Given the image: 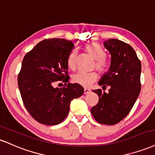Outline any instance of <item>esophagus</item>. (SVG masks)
<instances>
[{
	"instance_id": "1",
	"label": "esophagus",
	"mask_w": 155,
	"mask_h": 155,
	"mask_svg": "<svg viewBox=\"0 0 155 155\" xmlns=\"http://www.w3.org/2000/svg\"><path fill=\"white\" fill-rule=\"evenodd\" d=\"M90 92H91L90 89H87V88H85L84 89V94H88Z\"/></svg>"
}]
</instances>
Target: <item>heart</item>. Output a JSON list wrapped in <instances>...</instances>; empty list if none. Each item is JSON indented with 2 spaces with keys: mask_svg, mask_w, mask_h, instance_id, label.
Wrapping results in <instances>:
<instances>
[{
  "mask_svg": "<svg viewBox=\"0 0 155 155\" xmlns=\"http://www.w3.org/2000/svg\"><path fill=\"white\" fill-rule=\"evenodd\" d=\"M85 48L90 55L96 59V67L97 70L101 73L107 72L109 64L105 59L106 52L101 45L98 43H91L85 47ZM67 62L70 69L74 70L77 64V51L75 50L72 51L69 54ZM97 77V74L95 72H78L72 76V81L84 88H88L94 82L96 81Z\"/></svg>",
  "mask_w": 155,
  "mask_h": 155,
  "instance_id": "b5f03b06",
  "label": "heart"
}]
</instances>
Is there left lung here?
<instances>
[{"label":"left lung","mask_w":155,"mask_h":155,"mask_svg":"<svg viewBox=\"0 0 155 155\" xmlns=\"http://www.w3.org/2000/svg\"><path fill=\"white\" fill-rule=\"evenodd\" d=\"M111 55L108 72L99 80L102 88L108 86L109 92L94 90L99 102L91 110L94 119L104 125H114L128 115L141 91V64L134 49L117 39L104 43Z\"/></svg>","instance_id":"8db88e82"}]
</instances>
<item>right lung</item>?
Returning <instances> with one entry per match:
<instances>
[{
    "label": "right lung",
    "instance_id": "add662e5",
    "mask_svg": "<svg viewBox=\"0 0 155 155\" xmlns=\"http://www.w3.org/2000/svg\"><path fill=\"white\" fill-rule=\"evenodd\" d=\"M71 41L46 39L38 43L24 57L18 85L25 107L35 120L47 125H57L66 118L70 102L83 94L77 83H67V58L74 48ZM56 81L66 87L55 88Z\"/></svg>",
    "mask_w": 155,
    "mask_h": 155
}]
</instances>
